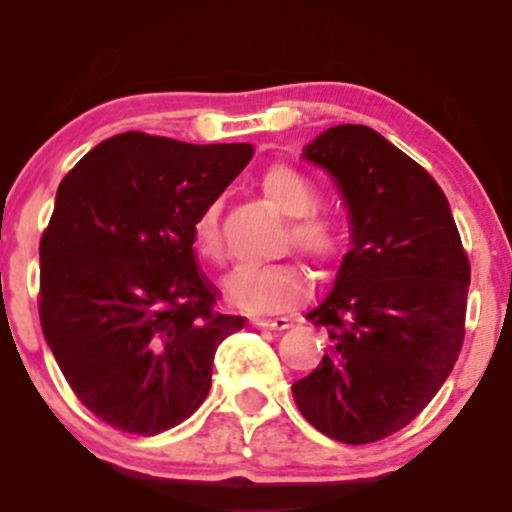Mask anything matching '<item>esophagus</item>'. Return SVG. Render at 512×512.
Returning a JSON list of instances; mask_svg holds the SVG:
<instances>
[{"mask_svg": "<svg viewBox=\"0 0 512 512\" xmlns=\"http://www.w3.org/2000/svg\"><path fill=\"white\" fill-rule=\"evenodd\" d=\"M252 325L260 330H286L289 320L286 317H252Z\"/></svg>", "mask_w": 512, "mask_h": 512, "instance_id": "34e87169", "label": "esophagus"}]
</instances>
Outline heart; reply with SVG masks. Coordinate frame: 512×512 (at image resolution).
Listing matches in <instances>:
<instances>
[{"instance_id":"obj_1","label":"heart","mask_w":512,"mask_h":512,"mask_svg":"<svg viewBox=\"0 0 512 512\" xmlns=\"http://www.w3.org/2000/svg\"><path fill=\"white\" fill-rule=\"evenodd\" d=\"M262 195L289 216L286 243L317 264H330L344 245V223L332 211L320 209V192L308 175L286 163L264 168L257 178ZM192 245L199 257L219 262L223 255L219 204H204L192 221ZM308 293V276L298 264L276 262L264 267H240L226 279V296L248 313H281L301 303Z\"/></svg>"}]
</instances>
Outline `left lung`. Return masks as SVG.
I'll use <instances>...</instances> for the list:
<instances>
[{
	"label": "left lung",
	"instance_id": "left-lung-1",
	"mask_svg": "<svg viewBox=\"0 0 512 512\" xmlns=\"http://www.w3.org/2000/svg\"><path fill=\"white\" fill-rule=\"evenodd\" d=\"M332 173L351 214L334 289L308 320L330 346L291 387L317 431L366 445L411 424L464 342L469 257L440 185L366 125H339L303 149Z\"/></svg>",
	"mask_w": 512,
	"mask_h": 512
}]
</instances>
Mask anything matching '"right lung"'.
<instances>
[{
	"label": "right lung",
	"mask_w": 512,
	"mask_h": 512,
	"mask_svg": "<svg viewBox=\"0 0 512 512\" xmlns=\"http://www.w3.org/2000/svg\"><path fill=\"white\" fill-rule=\"evenodd\" d=\"M252 154L125 132L57 187L40 238V325L79 402L117 431L156 436L195 414L216 346L243 330L197 267L192 221Z\"/></svg>",
	"instance_id": "1"
}]
</instances>
